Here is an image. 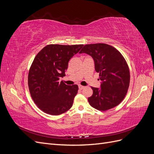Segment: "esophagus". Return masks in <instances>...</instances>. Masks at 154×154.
Returning <instances> with one entry per match:
<instances>
[{"label": "esophagus", "mask_w": 154, "mask_h": 154, "mask_svg": "<svg viewBox=\"0 0 154 154\" xmlns=\"http://www.w3.org/2000/svg\"><path fill=\"white\" fill-rule=\"evenodd\" d=\"M78 87H79V89H80V90H82V89H83V88H85L84 86H82V85H80L78 86Z\"/></svg>", "instance_id": "1"}]
</instances>
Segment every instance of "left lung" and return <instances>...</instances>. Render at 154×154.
Returning <instances> with one entry per match:
<instances>
[{"instance_id": "left-lung-1", "label": "left lung", "mask_w": 154, "mask_h": 154, "mask_svg": "<svg viewBox=\"0 0 154 154\" xmlns=\"http://www.w3.org/2000/svg\"><path fill=\"white\" fill-rule=\"evenodd\" d=\"M80 53L91 56L101 81L100 88L91 87L93 94L88 98V103L101 111L118 105L127 94L130 78L123 55L112 46L101 43L85 45Z\"/></svg>"}]
</instances>
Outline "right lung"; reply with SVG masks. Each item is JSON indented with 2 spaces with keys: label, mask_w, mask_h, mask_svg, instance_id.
Returning a JSON list of instances; mask_svg holds the SVG:
<instances>
[{
  "label": "right lung",
  "mask_w": 154,
  "mask_h": 154,
  "mask_svg": "<svg viewBox=\"0 0 154 154\" xmlns=\"http://www.w3.org/2000/svg\"><path fill=\"white\" fill-rule=\"evenodd\" d=\"M83 46L50 44L36 54L29 69L28 86L32 99L44 112L60 115L71 108L78 87L59 80L65 76L70 59Z\"/></svg>",
  "instance_id": "1"
}]
</instances>
